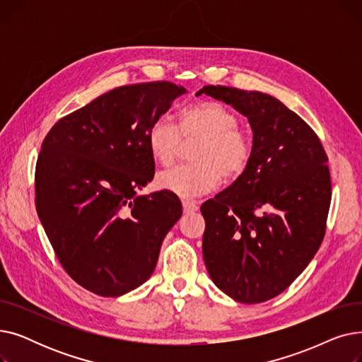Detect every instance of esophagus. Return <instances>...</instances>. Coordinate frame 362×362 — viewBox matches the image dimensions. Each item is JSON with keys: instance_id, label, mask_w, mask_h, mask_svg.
<instances>
[{"instance_id": "34e87169", "label": "esophagus", "mask_w": 362, "mask_h": 362, "mask_svg": "<svg viewBox=\"0 0 362 362\" xmlns=\"http://www.w3.org/2000/svg\"><path fill=\"white\" fill-rule=\"evenodd\" d=\"M182 206H183L185 214H191V213L198 211V204L194 201H182Z\"/></svg>"}]
</instances>
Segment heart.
<instances>
[{"label":"heart","instance_id":"obj_1","mask_svg":"<svg viewBox=\"0 0 362 362\" xmlns=\"http://www.w3.org/2000/svg\"><path fill=\"white\" fill-rule=\"evenodd\" d=\"M236 114L220 103L205 101L187 107L180 114V127L167 114L158 116L148 129L152 158L167 165L173 163L183 141H199L194 152L197 164L176 165L157 175V186L182 198L213 192L226 180L238 179L248 168L254 144L239 129Z\"/></svg>","mask_w":362,"mask_h":362}]
</instances>
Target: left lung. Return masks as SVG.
Returning a JSON list of instances; mask_svg holds the SVG:
<instances>
[{"label":"left lung","mask_w":362,"mask_h":362,"mask_svg":"<svg viewBox=\"0 0 362 362\" xmlns=\"http://www.w3.org/2000/svg\"><path fill=\"white\" fill-rule=\"evenodd\" d=\"M201 93L232 105L254 133L248 168L201 205L206 270L238 302L269 300L305 270L325 238L329 158L315 132L272 95L220 85Z\"/></svg>","instance_id":"left-lung-1"}]
</instances>
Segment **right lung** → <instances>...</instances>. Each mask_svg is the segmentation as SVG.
I'll list each match as a JSON object with an SVG mask.
<instances>
[{"instance_id":"1","label":"right lung","mask_w":362,"mask_h":362,"mask_svg":"<svg viewBox=\"0 0 362 362\" xmlns=\"http://www.w3.org/2000/svg\"><path fill=\"white\" fill-rule=\"evenodd\" d=\"M186 92L171 82L126 85L57 122L35 168V204L66 273L100 296H120L154 272L182 217L167 191L138 195L156 173L151 123Z\"/></svg>"}]
</instances>
